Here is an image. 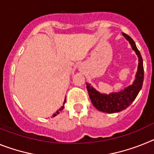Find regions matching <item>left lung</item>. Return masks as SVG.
I'll list each match as a JSON object with an SVG mask.
<instances>
[{
	"instance_id": "left-lung-1",
	"label": "left lung",
	"mask_w": 154,
	"mask_h": 154,
	"mask_svg": "<svg viewBox=\"0 0 154 154\" xmlns=\"http://www.w3.org/2000/svg\"><path fill=\"white\" fill-rule=\"evenodd\" d=\"M122 35L129 41L132 49L134 50L139 58L138 69L136 72V79L133 81V85H129L123 91L119 92L105 94H101L96 91L93 87L91 86L90 84L86 83L88 94L93 105L97 110L106 113L119 112L128 108L136 99V96L138 95L139 92L141 90L143 83L144 70L141 54L136 47V43L133 38L125 33H122Z\"/></svg>"
}]
</instances>
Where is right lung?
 Here are the masks:
<instances>
[{
    "label": "right lung",
    "mask_w": 154,
    "mask_h": 154,
    "mask_svg": "<svg viewBox=\"0 0 154 154\" xmlns=\"http://www.w3.org/2000/svg\"><path fill=\"white\" fill-rule=\"evenodd\" d=\"M65 102H66V98H65V100H64V102H63V105L62 107H61L60 109H59L58 111H57V112H56V113H55V114H53V117H55V116H57V115L59 114V113H60V112H61V111L63 110V109H64V104H65Z\"/></svg>",
    "instance_id": "add662e5"
}]
</instances>
